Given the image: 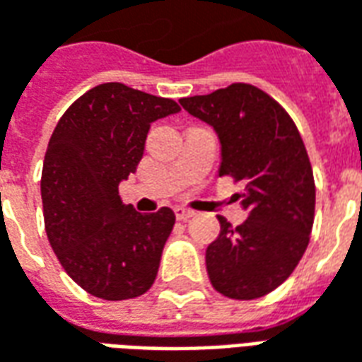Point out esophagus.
<instances>
[{
  "instance_id": "obj_1",
  "label": "esophagus",
  "mask_w": 362,
  "mask_h": 362,
  "mask_svg": "<svg viewBox=\"0 0 362 362\" xmlns=\"http://www.w3.org/2000/svg\"><path fill=\"white\" fill-rule=\"evenodd\" d=\"M174 213H176V219H178V221H188V219H192L194 215H196L194 211H189V209H184V207H176V209H174Z\"/></svg>"
}]
</instances>
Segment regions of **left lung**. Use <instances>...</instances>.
<instances>
[{
    "mask_svg": "<svg viewBox=\"0 0 362 362\" xmlns=\"http://www.w3.org/2000/svg\"><path fill=\"white\" fill-rule=\"evenodd\" d=\"M180 104L217 134L219 176L246 182V221L233 227L219 215L221 233L205 250L211 285L236 300L267 295L300 262L314 223L316 189L300 134L272 96L246 83Z\"/></svg>",
    "mask_w": 362,
    "mask_h": 362,
    "instance_id": "left-lung-1",
    "label": "left lung"
}]
</instances>
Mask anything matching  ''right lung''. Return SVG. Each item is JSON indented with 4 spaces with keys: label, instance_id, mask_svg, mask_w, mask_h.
<instances>
[{
    "label": "right lung",
    "instance_id": "right-lung-1",
    "mask_svg": "<svg viewBox=\"0 0 362 362\" xmlns=\"http://www.w3.org/2000/svg\"><path fill=\"white\" fill-rule=\"evenodd\" d=\"M178 112L170 98L104 83L52 134L40 180L46 235L67 275L98 298H135L155 283L174 213L141 215L118 186L139 165L151 124Z\"/></svg>",
    "mask_w": 362,
    "mask_h": 362
}]
</instances>
